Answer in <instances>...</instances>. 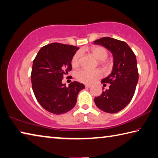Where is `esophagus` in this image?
Wrapping results in <instances>:
<instances>
[{"mask_svg":"<svg viewBox=\"0 0 158 158\" xmlns=\"http://www.w3.org/2000/svg\"><path fill=\"white\" fill-rule=\"evenodd\" d=\"M85 88H90V87H91V85H90V84H85Z\"/></svg>","mask_w":158,"mask_h":158,"instance_id":"34e87169","label":"esophagus"}]
</instances>
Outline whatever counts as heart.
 I'll return each mask as SVG.
<instances>
[{"label": "heart", "instance_id": "heart-1", "mask_svg": "<svg viewBox=\"0 0 158 158\" xmlns=\"http://www.w3.org/2000/svg\"><path fill=\"white\" fill-rule=\"evenodd\" d=\"M87 50L90 52L96 59L99 60L100 64L106 65V59L108 56V52L106 48L102 46H93L88 50L83 49L78 51L74 54L71 59V64L73 68H77L80 65L81 61V52ZM102 76V72L99 70H88L81 69L77 72L76 74L77 79L84 84H91L96 81Z\"/></svg>", "mask_w": 158, "mask_h": 158}]
</instances>
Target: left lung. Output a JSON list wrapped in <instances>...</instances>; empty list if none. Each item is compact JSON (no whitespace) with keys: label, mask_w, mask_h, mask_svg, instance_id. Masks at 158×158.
I'll list each match as a JSON object with an SVG mask.
<instances>
[{"label":"left lung","mask_w":158,"mask_h":158,"mask_svg":"<svg viewBox=\"0 0 158 158\" xmlns=\"http://www.w3.org/2000/svg\"><path fill=\"white\" fill-rule=\"evenodd\" d=\"M111 52L113 68L110 75L102 80V84H110L108 90L94 98L100 110L116 113L130 103L135 91L139 79L135 54L127 43L110 37H103L94 41Z\"/></svg>","instance_id":"1"}]
</instances>
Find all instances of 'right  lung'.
Segmentation results:
<instances>
[{"label": "right lung", "instance_id": "obj_1", "mask_svg": "<svg viewBox=\"0 0 158 158\" xmlns=\"http://www.w3.org/2000/svg\"><path fill=\"white\" fill-rule=\"evenodd\" d=\"M79 48L52 43L42 47L33 61L31 73L32 90L40 105L50 113L61 114L72 110L84 85L62 84L64 75L72 70L71 59Z\"/></svg>", "mask_w": 158, "mask_h": 158}]
</instances>
